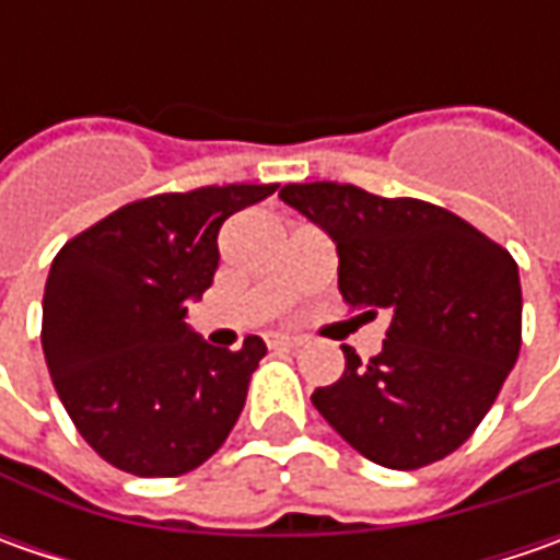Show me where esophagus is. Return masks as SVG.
I'll return each instance as SVG.
<instances>
[{
    "mask_svg": "<svg viewBox=\"0 0 560 560\" xmlns=\"http://www.w3.org/2000/svg\"><path fill=\"white\" fill-rule=\"evenodd\" d=\"M270 349H299L302 346V336H290V334H268L265 336Z\"/></svg>",
    "mask_w": 560,
    "mask_h": 560,
    "instance_id": "1",
    "label": "esophagus"
}]
</instances>
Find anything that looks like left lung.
I'll return each mask as SVG.
<instances>
[{"label": "left lung", "instance_id": "left-lung-1", "mask_svg": "<svg viewBox=\"0 0 560 560\" xmlns=\"http://www.w3.org/2000/svg\"><path fill=\"white\" fill-rule=\"evenodd\" d=\"M280 199L327 230L339 292L389 314L383 352L314 389V408L374 464L418 470L470 440L521 352V277L511 252L420 199L352 184H290Z\"/></svg>", "mask_w": 560, "mask_h": 560}]
</instances>
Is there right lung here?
Listing matches in <instances>:
<instances>
[{
  "instance_id": "right-lung-1",
  "label": "right lung",
  "mask_w": 560,
  "mask_h": 560,
  "mask_svg": "<svg viewBox=\"0 0 560 560\" xmlns=\"http://www.w3.org/2000/svg\"><path fill=\"white\" fill-rule=\"evenodd\" d=\"M277 184L202 186L130 202L55 255L43 355L77 433L133 477L208 462L246 405L268 346L214 349L186 324L218 270V230Z\"/></svg>"
}]
</instances>
